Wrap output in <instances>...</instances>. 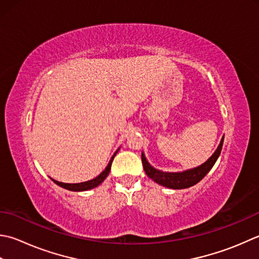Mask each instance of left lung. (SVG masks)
Segmentation results:
<instances>
[{
	"label": "left lung",
	"mask_w": 259,
	"mask_h": 259,
	"mask_svg": "<svg viewBox=\"0 0 259 259\" xmlns=\"http://www.w3.org/2000/svg\"><path fill=\"white\" fill-rule=\"evenodd\" d=\"M224 139L225 136H222V139L219 146H218V148L215 149L214 153L212 154L210 158L204 161L203 164L194 167V168L186 169L183 171H163L160 169H157L154 166H151L149 164V161L147 160L143 151V153H141V160H143L144 169L149 179H151L154 182H156L157 184H159L161 186L168 187V189L173 190L187 189V187H191L199 183V182L209 173L212 167H213L217 159L219 158V156L221 154Z\"/></svg>",
	"instance_id": "8db88e82"
}]
</instances>
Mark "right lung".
I'll return each instance as SVG.
<instances>
[{
	"label": "right lung",
	"mask_w": 259,
	"mask_h": 259,
	"mask_svg": "<svg viewBox=\"0 0 259 259\" xmlns=\"http://www.w3.org/2000/svg\"><path fill=\"white\" fill-rule=\"evenodd\" d=\"M119 150V149H118ZM118 150L115 151V153L113 154V156L111 157V159L109 161L108 166L105 167V169L101 173L100 175H98L95 177V179L93 180H90V181H86V182H82V183H74V184H70V183H63V182H58L56 180H53L54 183L57 184L58 186L63 187V189H66L68 191H74V192H82V191H89V190H92L94 189V187L99 186L102 182L106 179V176L109 175L110 173V169H111V165H112V161H113V158L114 156L116 155V153H118Z\"/></svg>",
	"instance_id": "right-lung-1"
}]
</instances>
